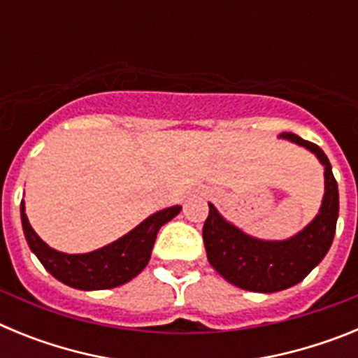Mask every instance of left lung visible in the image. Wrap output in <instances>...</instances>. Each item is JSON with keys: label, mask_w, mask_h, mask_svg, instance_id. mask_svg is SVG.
<instances>
[{"label": "left lung", "mask_w": 358, "mask_h": 358, "mask_svg": "<svg viewBox=\"0 0 358 358\" xmlns=\"http://www.w3.org/2000/svg\"><path fill=\"white\" fill-rule=\"evenodd\" d=\"M280 138L308 148L324 164L327 192L317 217L292 238L264 242L226 222L210 204V213L202 227V240L211 267L226 281L251 292H278L305 280L330 249L339 217V189L327 154L315 143L292 132H283Z\"/></svg>", "instance_id": "left-lung-1"}]
</instances>
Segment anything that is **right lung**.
<instances>
[{
  "label": "right lung",
  "mask_w": 358,
  "mask_h": 358,
  "mask_svg": "<svg viewBox=\"0 0 358 358\" xmlns=\"http://www.w3.org/2000/svg\"><path fill=\"white\" fill-rule=\"evenodd\" d=\"M179 211L181 206L157 211L134 227L129 235L87 255H66L46 245L37 236L36 231L31 229L23 202L21 222L28 245L52 276L73 289L103 290L127 283L147 267L157 231L161 226L170 222Z\"/></svg>",
  "instance_id": "1"
}]
</instances>
